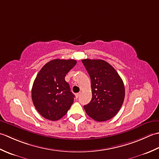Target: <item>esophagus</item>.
Masks as SVG:
<instances>
[{
	"label": "esophagus",
	"instance_id": "obj_1",
	"mask_svg": "<svg viewBox=\"0 0 159 159\" xmlns=\"http://www.w3.org/2000/svg\"><path fill=\"white\" fill-rule=\"evenodd\" d=\"M80 93H76V98H79V97L80 96Z\"/></svg>",
	"mask_w": 159,
	"mask_h": 159
}]
</instances>
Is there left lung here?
<instances>
[{
	"instance_id": "1",
	"label": "left lung",
	"mask_w": 159,
	"mask_h": 159,
	"mask_svg": "<svg viewBox=\"0 0 159 159\" xmlns=\"http://www.w3.org/2000/svg\"><path fill=\"white\" fill-rule=\"evenodd\" d=\"M91 79L92 98L84 106L87 114L97 121L111 119L122 105L125 89L122 79L109 63L101 59H83Z\"/></svg>"
}]
</instances>
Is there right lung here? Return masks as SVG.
I'll list each match as a JSON object with an SVG mask.
<instances>
[{"label":"right lung","instance_id":"1","mask_svg":"<svg viewBox=\"0 0 159 159\" xmlns=\"http://www.w3.org/2000/svg\"><path fill=\"white\" fill-rule=\"evenodd\" d=\"M76 64L74 59H54L45 64L37 75L32 87V100L46 119L58 120L72 106L74 95L65 76Z\"/></svg>","mask_w":159,"mask_h":159}]
</instances>
